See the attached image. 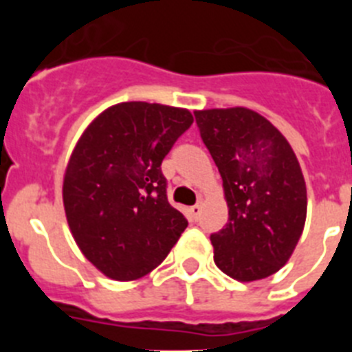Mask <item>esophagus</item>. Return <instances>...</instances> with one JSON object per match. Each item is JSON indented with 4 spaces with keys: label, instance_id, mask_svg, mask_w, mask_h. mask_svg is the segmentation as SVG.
Returning a JSON list of instances; mask_svg holds the SVG:
<instances>
[{
    "label": "esophagus",
    "instance_id": "obj_1",
    "mask_svg": "<svg viewBox=\"0 0 352 352\" xmlns=\"http://www.w3.org/2000/svg\"><path fill=\"white\" fill-rule=\"evenodd\" d=\"M201 213H203V203H197V204H194V206L190 208V214L194 217L195 220L201 217Z\"/></svg>",
    "mask_w": 352,
    "mask_h": 352
}]
</instances>
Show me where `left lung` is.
I'll return each mask as SVG.
<instances>
[{"instance_id": "1", "label": "left lung", "mask_w": 352, "mask_h": 352, "mask_svg": "<svg viewBox=\"0 0 352 352\" xmlns=\"http://www.w3.org/2000/svg\"><path fill=\"white\" fill-rule=\"evenodd\" d=\"M199 132L222 176L229 222L211 234L214 264L239 282L273 275L296 248L307 186L287 139L247 107L195 111Z\"/></svg>"}]
</instances>
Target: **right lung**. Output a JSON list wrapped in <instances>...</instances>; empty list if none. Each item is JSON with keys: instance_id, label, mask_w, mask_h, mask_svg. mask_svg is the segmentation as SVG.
Instances as JSON below:
<instances>
[{"instance_id": "1", "label": "right lung", "mask_w": 352, "mask_h": 352, "mask_svg": "<svg viewBox=\"0 0 352 352\" xmlns=\"http://www.w3.org/2000/svg\"><path fill=\"white\" fill-rule=\"evenodd\" d=\"M190 111L148 102L105 109L84 130L63 178V206L84 257L113 280L155 270L188 222L167 201L162 160Z\"/></svg>"}]
</instances>
